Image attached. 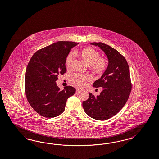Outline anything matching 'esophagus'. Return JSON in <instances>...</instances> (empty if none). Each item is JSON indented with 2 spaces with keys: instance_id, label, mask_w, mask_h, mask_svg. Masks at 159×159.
I'll use <instances>...</instances> for the list:
<instances>
[{
  "instance_id": "34e87169",
  "label": "esophagus",
  "mask_w": 159,
  "mask_h": 159,
  "mask_svg": "<svg viewBox=\"0 0 159 159\" xmlns=\"http://www.w3.org/2000/svg\"><path fill=\"white\" fill-rule=\"evenodd\" d=\"M81 91V90H80V89H76V93H79Z\"/></svg>"
}]
</instances>
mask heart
<instances>
[{
	"instance_id": "obj_1",
	"label": "heart",
	"mask_w": 159,
	"mask_h": 159,
	"mask_svg": "<svg viewBox=\"0 0 159 159\" xmlns=\"http://www.w3.org/2000/svg\"><path fill=\"white\" fill-rule=\"evenodd\" d=\"M78 54L86 63L90 65L91 70L94 73L101 75L107 70V59L103 57H100L99 52L96 51L95 49L87 47L80 50ZM74 59V53L70 52L66 59V66L67 69L71 67ZM92 80V77L90 75L74 74L70 77L71 83L78 88L85 86L87 83L90 82Z\"/></svg>"
}]
</instances>
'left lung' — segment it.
<instances>
[{"mask_svg": "<svg viewBox=\"0 0 159 159\" xmlns=\"http://www.w3.org/2000/svg\"><path fill=\"white\" fill-rule=\"evenodd\" d=\"M91 44L98 46L107 56L109 64L101 77L93 87H102V91L95 97L89 93V98L82 102L85 113L97 120H106L121 110L129 98L132 83L129 65L125 57L110 46L102 42Z\"/></svg>", "mask_w": 159, "mask_h": 159, "instance_id": "obj_1", "label": "left lung"}]
</instances>
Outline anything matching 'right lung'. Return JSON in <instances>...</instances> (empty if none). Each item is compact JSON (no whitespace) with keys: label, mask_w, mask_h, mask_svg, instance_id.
Here are the masks:
<instances>
[{"label":"right lung","mask_w":159,"mask_h":159,"mask_svg":"<svg viewBox=\"0 0 159 159\" xmlns=\"http://www.w3.org/2000/svg\"><path fill=\"white\" fill-rule=\"evenodd\" d=\"M78 44L58 41L38 50L28 63L25 81L26 98L34 110L43 117L52 118L62 113L67 100L75 92L71 86L61 91L56 82L59 75L66 72L67 57Z\"/></svg>","instance_id":"1"}]
</instances>
